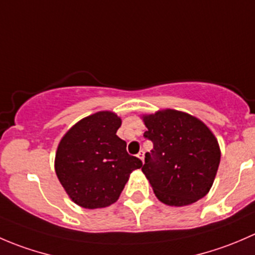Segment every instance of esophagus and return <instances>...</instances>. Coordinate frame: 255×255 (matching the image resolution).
Listing matches in <instances>:
<instances>
[{"label": "esophagus", "instance_id": "obj_1", "mask_svg": "<svg viewBox=\"0 0 255 255\" xmlns=\"http://www.w3.org/2000/svg\"><path fill=\"white\" fill-rule=\"evenodd\" d=\"M138 158H139L140 160H142L143 163H144V151L143 150H140L139 153H138Z\"/></svg>", "mask_w": 255, "mask_h": 255}]
</instances>
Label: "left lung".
I'll use <instances>...</instances> for the list:
<instances>
[{"label": "left lung", "mask_w": 255, "mask_h": 255, "mask_svg": "<svg viewBox=\"0 0 255 255\" xmlns=\"http://www.w3.org/2000/svg\"><path fill=\"white\" fill-rule=\"evenodd\" d=\"M153 142L145 154L142 171L159 201L169 206H186L206 196L213 184L221 150L210 128L194 116L176 110L144 115Z\"/></svg>", "instance_id": "obj_1"}]
</instances>
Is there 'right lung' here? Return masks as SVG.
<instances>
[{
  "label": "right lung",
  "mask_w": 255,
  "mask_h": 255,
  "mask_svg": "<svg viewBox=\"0 0 255 255\" xmlns=\"http://www.w3.org/2000/svg\"><path fill=\"white\" fill-rule=\"evenodd\" d=\"M122 121L101 111L82 118L65 133L55 154V173L66 194L79 206L102 208L115 204L130 173L142 168L116 133Z\"/></svg>",
  "instance_id": "add662e5"
}]
</instances>
